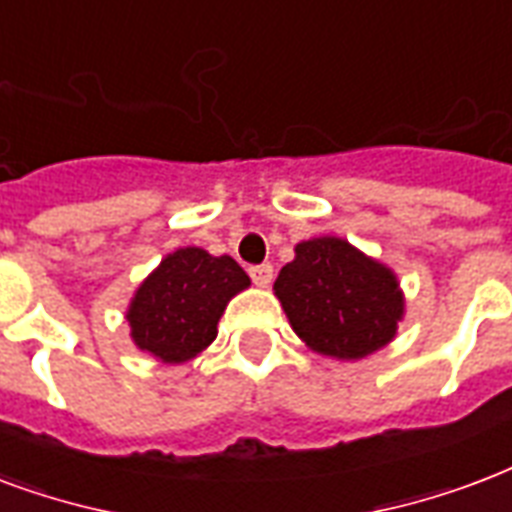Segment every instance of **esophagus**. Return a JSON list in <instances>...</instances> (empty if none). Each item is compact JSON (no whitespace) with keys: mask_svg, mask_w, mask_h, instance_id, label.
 I'll use <instances>...</instances> for the list:
<instances>
[{"mask_svg":"<svg viewBox=\"0 0 512 512\" xmlns=\"http://www.w3.org/2000/svg\"><path fill=\"white\" fill-rule=\"evenodd\" d=\"M249 276H252V282H255L257 287H268V284L273 282V265H252V268H249Z\"/></svg>","mask_w":512,"mask_h":512,"instance_id":"esophagus-1","label":"esophagus"}]
</instances>
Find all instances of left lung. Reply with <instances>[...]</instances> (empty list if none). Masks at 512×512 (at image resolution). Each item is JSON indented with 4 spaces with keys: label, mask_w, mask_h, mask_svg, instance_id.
Returning a JSON list of instances; mask_svg holds the SVG:
<instances>
[{
    "label": "left lung",
    "mask_w": 512,
    "mask_h": 512,
    "mask_svg": "<svg viewBox=\"0 0 512 512\" xmlns=\"http://www.w3.org/2000/svg\"><path fill=\"white\" fill-rule=\"evenodd\" d=\"M273 292L300 341L335 360H362L386 346L405 311L392 268L335 236L300 241Z\"/></svg>",
    "instance_id": "left-lung-1"
}]
</instances>
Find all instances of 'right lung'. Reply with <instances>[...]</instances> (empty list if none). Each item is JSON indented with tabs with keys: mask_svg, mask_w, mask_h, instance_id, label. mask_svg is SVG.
Returning a JSON list of instances; mask_svg holds the SVG:
<instances>
[{
	"mask_svg": "<svg viewBox=\"0 0 512 512\" xmlns=\"http://www.w3.org/2000/svg\"><path fill=\"white\" fill-rule=\"evenodd\" d=\"M249 276L233 257L182 247L139 284L126 311L131 338L155 360L179 365L217 338V322Z\"/></svg>",
	"mask_w": 512,
	"mask_h": 512,
	"instance_id": "add662e5",
	"label": "right lung"
}]
</instances>
